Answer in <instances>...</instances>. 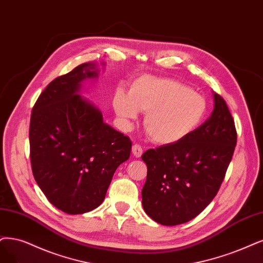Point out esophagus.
Wrapping results in <instances>:
<instances>
[{"label":"esophagus","instance_id":"34e87169","mask_svg":"<svg viewBox=\"0 0 263 263\" xmlns=\"http://www.w3.org/2000/svg\"><path fill=\"white\" fill-rule=\"evenodd\" d=\"M132 154H133V156L137 157V158H140L142 156L143 149H142V147L140 146L139 144H134L133 145V146H132Z\"/></svg>","mask_w":263,"mask_h":263}]
</instances>
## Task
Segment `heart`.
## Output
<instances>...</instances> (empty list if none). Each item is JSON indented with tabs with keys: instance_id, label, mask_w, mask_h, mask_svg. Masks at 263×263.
Returning a JSON list of instances; mask_svg holds the SVG:
<instances>
[{
	"instance_id": "1",
	"label": "heart",
	"mask_w": 263,
	"mask_h": 263,
	"mask_svg": "<svg viewBox=\"0 0 263 263\" xmlns=\"http://www.w3.org/2000/svg\"><path fill=\"white\" fill-rule=\"evenodd\" d=\"M116 115L125 128L145 112L144 126L159 145L181 142L205 119L208 104L201 94L183 82L155 76H141L130 84L129 95L117 91L112 99Z\"/></svg>"
}]
</instances>
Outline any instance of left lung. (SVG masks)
Listing matches in <instances>:
<instances>
[{
	"label": "left lung",
	"instance_id": "1",
	"mask_svg": "<svg viewBox=\"0 0 263 263\" xmlns=\"http://www.w3.org/2000/svg\"><path fill=\"white\" fill-rule=\"evenodd\" d=\"M215 108L187 138L142 155L147 178L144 211L162 226L197 217L215 198L234 153L237 133L226 101L213 93Z\"/></svg>",
	"mask_w": 263,
	"mask_h": 263
}]
</instances>
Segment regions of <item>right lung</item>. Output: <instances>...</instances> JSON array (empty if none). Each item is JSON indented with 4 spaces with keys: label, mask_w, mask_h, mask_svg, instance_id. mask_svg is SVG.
I'll use <instances>...</instances> for the list:
<instances>
[{
    "label": "right lung",
    "mask_w": 263,
    "mask_h": 263,
    "mask_svg": "<svg viewBox=\"0 0 263 263\" xmlns=\"http://www.w3.org/2000/svg\"><path fill=\"white\" fill-rule=\"evenodd\" d=\"M99 76L85 63L57 77L39 96L29 142L33 177L52 205L80 215L103 202L112 176L130 157L132 142L103 120L79 95L82 82Z\"/></svg>",
    "instance_id": "obj_1"
}]
</instances>
